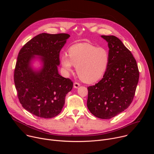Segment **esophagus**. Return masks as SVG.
<instances>
[{
	"mask_svg": "<svg viewBox=\"0 0 154 154\" xmlns=\"http://www.w3.org/2000/svg\"><path fill=\"white\" fill-rule=\"evenodd\" d=\"M80 86V84L79 83L76 82H75L74 83V87L75 88H77L79 87Z\"/></svg>",
	"mask_w": 154,
	"mask_h": 154,
	"instance_id": "34e87169",
	"label": "esophagus"
}]
</instances>
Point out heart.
Instances as JSON below:
<instances>
[{
  "label": "heart",
  "mask_w": 154,
  "mask_h": 154,
  "mask_svg": "<svg viewBox=\"0 0 154 154\" xmlns=\"http://www.w3.org/2000/svg\"><path fill=\"white\" fill-rule=\"evenodd\" d=\"M61 64L64 74L68 75L76 66V72L83 82L93 83L105 73L109 61L107 49L97 48L91 44L82 42L72 45L68 51V56L63 55Z\"/></svg>",
  "instance_id": "1"
}]
</instances>
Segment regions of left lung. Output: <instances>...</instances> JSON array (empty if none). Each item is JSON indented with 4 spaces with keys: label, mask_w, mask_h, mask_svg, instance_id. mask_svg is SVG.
<instances>
[{
    "label": "left lung",
    "mask_w": 154,
    "mask_h": 154,
    "mask_svg": "<svg viewBox=\"0 0 154 154\" xmlns=\"http://www.w3.org/2000/svg\"><path fill=\"white\" fill-rule=\"evenodd\" d=\"M108 42L109 61L103 78L88 87L87 106L100 119H110L132 102L139 80V70L132 54L115 36L102 35Z\"/></svg>",
    "instance_id": "8db88e82"
}]
</instances>
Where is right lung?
I'll use <instances>...</instances> for the list:
<instances>
[{
    "mask_svg": "<svg viewBox=\"0 0 154 154\" xmlns=\"http://www.w3.org/2000/svg\"><path fill=\"white\" fill-rule=\"evenodd\" d=\"M70 35L67 33L39 34L28 41L18 54L14 81L20 103L32 114L44 118L58 115L71 91L73 82L58 72L60 52ZM35 55L42 58V69L33 72L30 60Z\"/></svg>",
    "mask_w": 154,
    "mask_h": 154,
    "instance_id": "1",
    "label": "right lung"
}]
</instances>
